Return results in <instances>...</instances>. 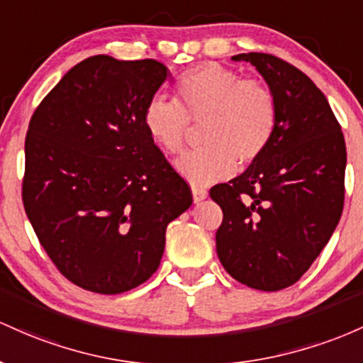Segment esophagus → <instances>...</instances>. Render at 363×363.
Here are the masks:
<instances>
[{"label":"esophagus","mask_w":363,"mask_h":363,"mask_svg":"<svg viewBox=\"0 0 363 363\" xmlns=\"http://www.w3.org/2000/svg\"><path fill=\"white\" fill-rule=\"evenodd\" d=\"M192 195H194V202H201L207 197V190L202 189V186H192Z\"/></svg>","instance_id":"esophagus-1"}]
</instances>
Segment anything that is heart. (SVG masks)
Wrapping results in <instances>:
<instances>
[{
    "label": "heart",
    "mask_w": 363,
    "mask_h": 363,
    "mask_svg": "<svg viewBox=\"0 0 363 363\" xmlns=\"http://www.w3.org/2000/svg\"><path fill=\"white\" fill-rule=\"evenodd\" d=\"M276 123L278 104L271 89L216 63L183 73L174 84V101L156 96L144 109L145 132L168 156L182 154L192 125H202L206 147L186 154L177 164L194 186L230 177L236 162L243 166L259 160Z\"/></svg>",
    "instance_id": "heart-1"
}]
</instances>
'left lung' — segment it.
I'll return each instance as SVG.
<instances>
[{
	"mask_svg": "<svg viewBox=\"0 0 363 363\" xmlns=\"http://www.w3.org/2000/svg\"><path fill=\"white\" fill-rule=\"evenodd\" d=\"M235 61L257 68L278 104L269 145L240 177L211 189L223 209L216 250L228 274L262 291L296 283L319 257L345 203L346 145L323 92L267 52Z\"/></svg>",
	"mask_w": 363,
	"mask_h": 363,
	"instance_id": "obj_1",
	"label": "left lung"
}]
</instances>
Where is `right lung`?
I'll return each mask as SVG.
<instances>
[{
  "mask_svg": "<svg viewBox=\"0 0 363 363\" xmlns=\"http://www.w3.org/2000/svg\"><path fill=\"white\" fill-rule=\"evenodd\" d=\"M166 77L156 60L91 56L30 118L23 207L56 269L84 290L118 295L145 283L166 226L192 206L189 183L144 127Z\"/></svg>",
  "mask_w": 363,
  "mask_h": 363,
  "instance_id": "right-lung-1",
  "label": "right lung"
}]
</instances>
